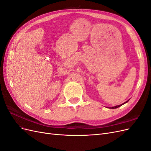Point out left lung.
I'll use <instances>...</instances> for the list:
<instances>
[{
  "instance_id": "obj_1",
  "label": "left lung",
  "mask_w": 151,
  "mask_h": 151,
  "mask_svg": "<svg viewBox=\"0 0 151 151\" xmlns=\"http://www.w3.org/2000/svg\"><path fill=\"white\" fill-rule=\"evenodd\" d=\"M129 100H128V101H125V103H123V104H120V105H117V106H113V107H106V108H110V109H115V108H118V107H120V106H121L122 105H123V104H125V103H127L128 101H129Z\"/></svg>"
}]
</instances>
